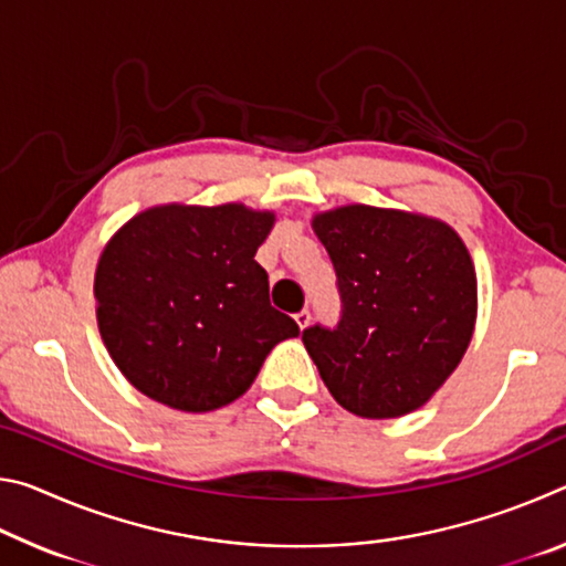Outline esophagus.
<instances>
[{"label": "esophagus", "instance_id": "obj_1", "mask_svg": "<svg viewBox=\"0 0 566 566\" xmlns=\"http://www.w3.org/2000/svg\"><path fill=\"white\" fill-rule=\"evenodd\" d=\"M294 322L300 324V329H306V327H310V322H312V314H310V310L296 312V314H294Z\"/></svg>", "mask_w": 566, "mask_h": 566}]
</instances>
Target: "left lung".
<instances>
[{
  "mask_svg": "<svg viewBox=\"0 0 566 566\" xmlns=\"http://www.w3.org/2000/svg\"><path fill=\"white\" fill-rule=\"evenodd\" d=\"M337 272V327L302 342L332 397L364 419H395L432 399L462 361L476 322L472 256L442 219L347 205L314 214Z\"/></svg>",
  "mask_w": 566,
  "mask_h": 566,
  "instance_id": "1",
  "label": "left lung"
}]
</instances>
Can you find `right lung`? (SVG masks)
<instances>
[{"mask_svg":"<svg viewBox=\"0 0 566 566\" xmlns=\"http://www.w3.org/2000/svg\"><path fill=\"white\" fill-rule=\"evenodd\" d=\"M274 212L244 205H161L114 234L94 274L109 357L142 395L179 411H212L252 387L276 344L296 337L270 304L254 254Z\"/></svg>","mask_w":566,"mask_h":566,"instance_id":"add662e5","label":"right lung"}]
</instances>
